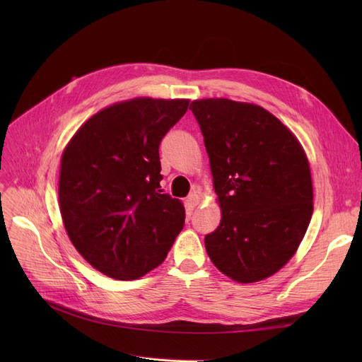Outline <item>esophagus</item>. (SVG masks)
Segmentation results:
<instances>
[{"label":"esophagus","mask_w":362,"mask_h":362,"mask_svg":"<svg viewBox=\"0 0 362 362\" xmlns=\"http://www.w3.org/2000/svg\"><path fill=\"white\" fill-rule=\"evenodd\" d=\"M187 202L192 205V206H196V205H199V202H201V196L198 194V192L196 190H193L190 194H189V198H187Z\"/></svg>","instance_id":"1"}]
</instances>
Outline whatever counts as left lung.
Segmentation results:
<instances>
[{"instance_id":"1","label":"left lung","mask_w":362,"mask_h":362,"mask_svg":"<svg viewBox=\"0 0 362 362\" xmlns=\"http://www.w3.org/2000/svg\"><path fill=\"white\" fill-rule=\"evenodd\" d=\"M204 136L222 218L205 237L223 275L250 284L281 270L313 216V180L303 146L266 108L226 98L190 104Z\"/></svg>"}]
</instances>
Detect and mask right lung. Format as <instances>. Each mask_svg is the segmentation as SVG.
Masks as SVG:
<instances>
[{"mask_svg":"<svg viewBox=\"0 0 362 362\" xmlns=\"http://www.w3.org/2000/svg\"><path fill=\"white\" fill-rule=\"evenodd\" d=\"M189 103L141 96L112 104L87 119L63 149V225L80 255L105 276L146 275L184 226L182 202L160 190L158 146Z\"/></svg>","mask_w":362,"mask_h":362,"instance_id":"1","label":"right lung"}]
</instances>
